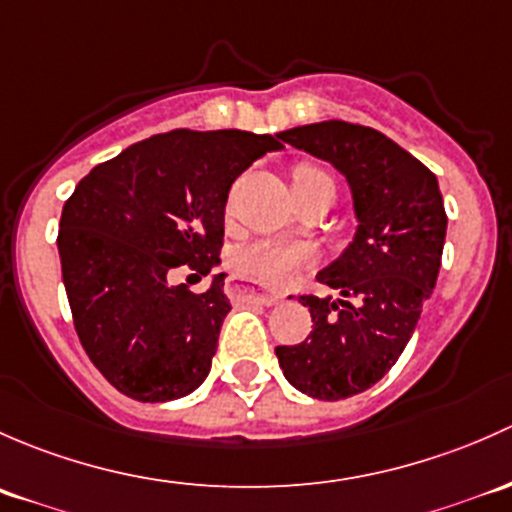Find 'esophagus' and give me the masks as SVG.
<instances>
[{
  "label": "esophagus",
  "mask_w": 512,
  "mask_h": 512,
  "mask_svg": "<svg viewBox=\"0 0 512 512\" xmlns=\"http://www.w3.org/2000/svg\"><path fill=\"white\" fill-rule=\"evenodd\" d=\"M229 293L234 295V298L249 300V303H261V305H278L283 300L281 293L254 291V288H246V286H241V283H234V278H231V283H229Z\"/></svg>",
  "instance_id": "obj_1"
}]
</instances>
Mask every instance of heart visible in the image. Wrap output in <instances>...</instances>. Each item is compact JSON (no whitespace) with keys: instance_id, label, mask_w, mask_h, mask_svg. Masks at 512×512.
Here are the masks:
<instances>
[{"instance_id":"1","label":"heart","mask_w":512,"mask_h":512,"mask_svg":"<svg viewBox=\"0 0 512 512\" xmlns=\"http://www.w3.org/2000/svg\"><path fill=\"white\" fill-rule=\"evenodd\" d=\"M320 177L328 175L313 165H300L293 172V184ZM310 263H313V251L298 244H278V241H256V244L241 246L231 256V266L241 276L268 283V286H286V283L295 281Z\"/></svg>"}]
</instances>
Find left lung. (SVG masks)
I'll return each mask as SVG.
<instances>
[{"mask_svg": "<svg viewBox=\"0 0 512 512\" xmlns=\"http://www.w3.org/2000/svg\"><path fill=\"white\" fill-rule=\"evenodd\" d=\"M278 138L330 162L355 204V239L318 273L340 298L300 295L313 330L276 347L298 392L337 402L377 384L404 352L439 278L449 219L434 172L379 130L323 120Z\"/></svg>", "mask_w": 512, "mask_h": 512, "instance_id": "left-lung-1", "label": "left lung"}]
</instances>
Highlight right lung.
Returning <instances> with one entry per match:
<instances>
[{
  "instance_id": "right-lung-1",
  "label": "right lung",
  "mask_w": 512,
  "mask_h": 512,
  "mask_svg": "<svg viewBox=\"0 0 512 512\" xmlns=\"http://www.w3.org/2000/svg\"><path fill=\"white\" fill-rule=\"evenodd\" d=\"M281 147L246 130L152 135L93 167L63 204L56 244L73 325L125 397L170 402L207 379L231 310L224 273L204 293L167 276L217 266L231 184Z\"/></svg>"
}]
</instances>
